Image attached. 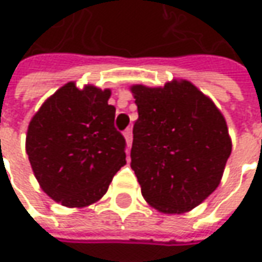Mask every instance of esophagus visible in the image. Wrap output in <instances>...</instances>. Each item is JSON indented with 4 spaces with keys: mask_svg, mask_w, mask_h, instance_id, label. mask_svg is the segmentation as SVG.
Returning a JSON list of instances; mask_svg holds the SVG:
<instances>
[{
    "mask_svg": "<svg viewBox=\"0 0 262 262\" xmlns=\"http://www.w3.org/2000/svg\"><path fill=\"white\" fill-rule=\"evenodd\" d=\"M122 134H124V138H125V141H127V147H131V143H133V129H131V128H127Z\"/></svg>",
    "mask_w": 262,
    "mask_h": 262,
    "instance_id": "1",
    "label": "esophagus"
}]
</instances>
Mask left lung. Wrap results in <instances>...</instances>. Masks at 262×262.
I'll return each mask as SVG.
<instances>
[{"instance_id":"left-lung-1","label":"left lung","mask_w":262,"mask_h":262,"mask_svg":"<svg viewBox=\"0 0 262 262\" xmlns=\"http://www.w3.org/2000/svg\"><path fill=\"white\" fill-rule=\"evenodd\" d=\"M131 92L138 108L131 168L144 199L163 213L189 212L221 183L232 151L225 118L184 79Z\"/></svg>"}]
</instances>
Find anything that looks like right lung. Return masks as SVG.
I'll use <instances>...</instances> for the list:
<instances>
[{"label": "right lung", "mask_w": 262, "mask_h": 262, "mask_svg": "<svg viewBox=\"0 0 262 262\" xmlns=\"http://www.w3.org/2000/svg\"><path fill=\"white\" fill-rule=\"evenodd\" d=\"M110 89L69 82L31 118L26 151L37 182L53 201L85 208L106 193L125 161V140L114 127Z\"/></svg>", "instance_id": "right-lung-1"}]
</instances>
